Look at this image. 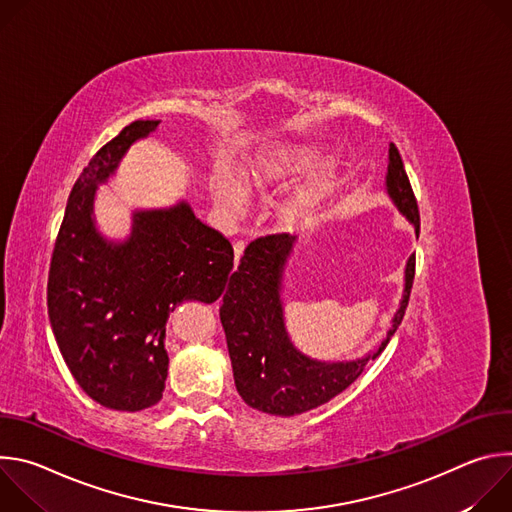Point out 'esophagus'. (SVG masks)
Instances as JSON below:
<instances>
[{
  "label": "esophagus",
  "instance_id": "34e87169",
  "mask_svg": "<svg viewBox=\"0 0 512 512\" xmlns=\"http://www.w3.org/2000/svg\"><path fill=\"white\" fill-rule=\"evenodd\" d=\"M245 245H247V243H245L243 239H237V241H235V245H233V249H235V261H237V263H239V259H241V255H243V251H245Z\"/></svg>",
  "mask_w": 512,
  "mask_h": 512
}]
</instances>
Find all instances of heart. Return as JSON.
I'll list each match as a JSON object with an SVG mask.
<instances>
[{"mask_svg": "<svg viewBox=\"0 0 512 512\" xmlns=\"http://www.w3.org/2000/svg\"><path fill=\"white\" fill-rule=\"evenodd\" d=\"M318 160V154L302 148V150H294L285 156L283 162L271 164V166H261L251 174V184L257 190H265L267 186L281 182L287 176L294 174H302L306 170H310ZM214 194L223 206H227L233 214H245L249 208V192L247 188L241 184V180H237L231 174H218L214 178ZM310 204L308 196H300L294 202L287 206V214L296 216L300 210H304Z\"/></svg>", "mask_w": 512, "mask_h": 512, "instance_id": "1", "label": "heart"}]
</instances>
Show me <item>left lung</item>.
<instances>
[{"instance_id": "8db88e82", "label": "left lung", "mask_w": 512, "mask_h": 512, "mask_svg": "<svg viewBox=\"0 0 512 512\" xmlns=\"http://www.w3.org/2000/svg\"><path fill=\"white\" fill-rule=\"evenodd\" d=\"M387 188L419 235L417 198L395 143L389 148ZM291 243L294 237L287 233L253 239L231 275L221 304V322L239 395L253 409L285 417L328 403L360 377L367 362L385 350L399 328L415 277V255H411L405 269L401 308L377 352L354 362H316L291 346L283 328L279 281Z\"/></svg>"}]
</instances>
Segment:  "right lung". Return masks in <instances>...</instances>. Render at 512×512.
Instances as JSON below:
<instances>
[{
  "mask_svg": "<svg viewBox=\"0 0 512 512\" xmlns=\"http://www.w3.org/2000/svg\"><path fill=\"white\" fill-rule=\"evenodd\" d=\"M158 123H129L89 160L70 190L48 271V316L66 367L93 401L117 411L162 399L170 312L186 300L216 302L235 261L229 239L184 202L137 212L133 235L121 245L95 231V184Z\"/></svg>",
  "mask_w": 512,
  "mask_h": 512,
  "instance_id": "obj_1",
  "label": "right lung"
}]
</instances>
